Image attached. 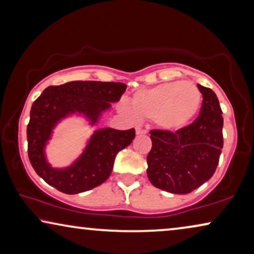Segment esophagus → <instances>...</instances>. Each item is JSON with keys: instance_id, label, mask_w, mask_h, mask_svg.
I'll return each mask as SVG.
<instances>
[{"instance_id": "obj_1", "label": "esophagus", "mask_w": 254, "mask_h": 254, "mask_svg": "<svg viewBox=\"0 0 254 254\" xmlns=\"http://www.w3.org/2000/svg\"><path fill=\"white\" fill-rule=\"evenodd\" d=\"M135 133H137V134H145L146 133V130L137 127H135Z\"/></svg>"}]
</instances>
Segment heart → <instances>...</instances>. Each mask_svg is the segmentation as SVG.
I'll return each mask as SVG.
<instances>
[{"label":"heart","mask_w":254,"mask_h":254,"mask_svg":"<svg viewBox=\"0 0 254 254\" xmlns=\"http://www.w3.org/2000/svg\"><path fill=\"white\" fill-rule=\"evenodd\" d=\"M201 92L191 81H169L139 90L130 99L132 112L139 120H153L164 131L182 130L198 115ZM127 103L121 109L131 113Z\"/></svg>","instance_id":"heart-1"}]
</instances>
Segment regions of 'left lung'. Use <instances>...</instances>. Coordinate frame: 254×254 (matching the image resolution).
<instances>
[{
  "label": "left lung",
  "mask_w": 254,
  "mask_h": 254,
  "mask_svg": "<svg viewBox=\"0 0 254 254\" xmlns=\"http://www.w3.org/2000/svg\"><path fill=\"white\" fill-rule=\"evenodd\" d=\"M202 94L200 115L176 132L152 130L147 176L155 188L175 194L190 193L209 180L223 147V117L210 88L198 85Z\"/></svg>",
  "instance_id": "1"
}]
</instances>
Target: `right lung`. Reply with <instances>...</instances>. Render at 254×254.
I'll return each mask as SVG.
<instances>
[{
  "instance_id": "obj_1",
  "label": "right lung",
  "mask_w": 254,
  "mask_h": 254,
  "mask_svg": "<svg viewBox=\"0 0 254 254\" xmlns=\"http://www.w3.org/2000/svg\"><path fill=\"white\" fill-rule=\"evenodd\" d=\"M126 90L123 83L77 80L49 86L35 100L27 126V152L35 173L46 183L63 193L76 194L108 180L117 153L133 140L134 128L106 127L94 131L83 154L64 169H55L47 162L45 147L53 128L64 117L79 114L94 126L101 114L112 107V102L119 101Z\"/></svg>"
}]
</instances>
